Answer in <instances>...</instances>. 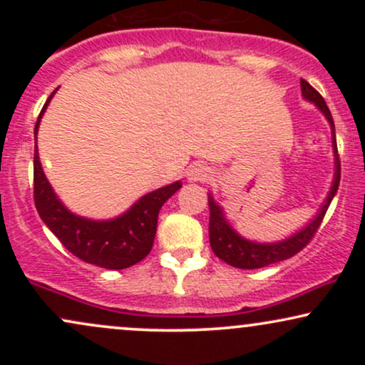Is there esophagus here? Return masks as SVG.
I'll list each match as a JSON object with an SVG mask.
<instances>
[{"label": "esophagus", "mask_w": 365, "mask_h": 365, "mask_svg": "<svg viewBox=\"0 0 365 365\" xmlns=\"http://www.w3.org/2000/svg\"><path fill=\"white\" fill-rule=\"evenodd\" d=\"M187 178L190 180V182H207V180L211 178V170H209L206 165L194 163V165L188 166Z\"/></svg>", "instance_id": "obj_1"}]
</instances>
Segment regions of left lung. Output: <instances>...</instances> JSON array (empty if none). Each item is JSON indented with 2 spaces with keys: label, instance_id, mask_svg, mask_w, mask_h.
Returning a JSON list of instances; mask_svg holds the SVG:
<instances>
[{
  "label": "left lung",
  "instance_id": "obj_1",
  "mask_svg": "<svg viewBox=\"0 0 365 365\" xmlns=\"http://www.w3.org/2000/svg\"><path fill=\"white\" fill-rule=\"evenodd\" d=\"M300 87H302L304 98L312 101L322 113H324V116L328 118L334 133V121L324 98L314 89L311 83L304 81V78L300 81ZM333 148L334 156H336V163H334L336 173H334L333 187H331L324 206L321 207L316 220L305 226L302 232L295 233L293 237L287 238V240L283 242H278V244H254V242L242 238L235 230L228 225V221L225 220L221 207L212 200V197H209V242H211L212 252H215L221 261H225L226 264H230V266L233 267H238V269H259V267L269 266V264L284 261V259H290L295 254H299L305 245H309V242L312 240V237L316 235L317 228H319L322 223V217H324L331 200H333L334 194H336L338 185H340V159H338L336 137L333 139Z\"/></svg>",
  "mask_w": 365,
  "mask_h": 365
}]
</instances>
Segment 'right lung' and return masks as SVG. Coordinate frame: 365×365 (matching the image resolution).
<instances>
[{
  "mask_svg": "<svg viewBox=\"0 0 365 365\" xmlns=\"http://www.w3.org/2000/svg\"><path fill=\"white\" fill-rule=\"evenodd\" d=\"M56 92V91H54ZM39 113L36 121L34 137L37 135L39 121L49 101ZM182 182H175L158 190L150 192L137 200L125 215L111 221H92L75 216L54 195L44 171L41 168L37 142L34 148V202L41 220L56 235L65 249L75 257L106 269H125L140 262L150 252L156 235L158 215L163 204L170 199Z\"/></svg>",
  "mask_w": 365,
  "mask_h": 365,
  "instance_id": "add662e5",
  "label": "right lung"
}]
</instances>
